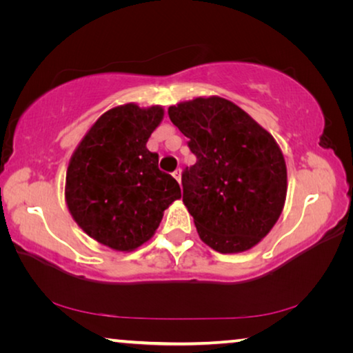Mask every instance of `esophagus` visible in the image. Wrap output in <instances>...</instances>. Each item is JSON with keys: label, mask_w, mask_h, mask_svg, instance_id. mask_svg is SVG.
Segmentation results:
<instances>
[{"label": "esophagus", "mask_w": 353, "mask_h": 353, "mask_svg": "<svg viewBox=\"0 0 353 353\" xmlns=\"http://www.w3.org/2000/svg\"><path fill=\"white\" fill-rule=\"evenodd\" d=\"M172 176H174V179H176V181L179 182V183H181V170H176L174 172H172Z\"/></svg>", "instance_id": "34e87169"}]
</instances>
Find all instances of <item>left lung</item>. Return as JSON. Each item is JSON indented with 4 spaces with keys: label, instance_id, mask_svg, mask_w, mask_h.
<instances>
[{
    "label": "left lung",
    "instance_id": "obj_1",
    "mask_svg": "<svg viewBox=\"0 0 353 353\" xmlns=\"http://www.w3.org/2000/svg\"><path fill=\"white\" fill-rule=\"evenodd\" d=\"M168 115L196 155L182 187L201 240L221 254L254 248L277 223L286 198V165L274 137L219 97L171 105Z\"/></svg>",
    "mask_w": 353,
    "mask_h": 353
}]
</instances>
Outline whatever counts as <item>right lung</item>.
Wrapping results in <instances>:
<instances>
[{
    "mask_svg": "<svg viewBox=\"0 0 353 353\" xmlns=\"http://www.w3.org/2000/svg\"><path fill=\"white\" fill-rule=\"evenodd\" d=\"M163 109L134 103L103 113L73 152L65 201L77 225L104 246L130 252L151 238L181 187L159 170L146 143Z\"/></svg>",
    "mask_w": 353,
    "mask_h": 353,
    "instance_id": "1",
    "label": "right lung"
}]
</instances>
